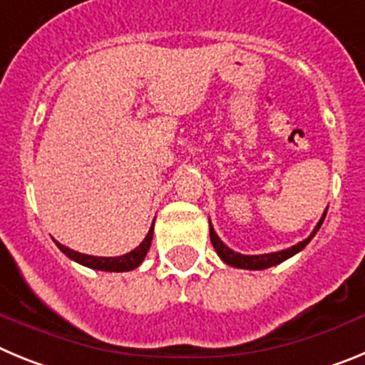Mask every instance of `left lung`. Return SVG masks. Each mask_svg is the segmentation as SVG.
I'll use <instances>...</instances> for the list:
<instances>
[{"mask_svg": "<svg viewBox=\"0 0 365 365\" xmlns=\"http://www.w3.org/2000/svg\"><path fill=\"white\" fill-rule=\"evenodd\" d=\"M325 214H327V210L324 212V215H322V219L318 221V225L314 227V230H312V234L309 235L307 240L299 241L298 245H294V247L291 248H285V250H279V252H270V254H259V256H245V254H240V252H234L232 248H228L227 245L222 243L221 240H219V235L215 234L214 227H212L210 222V240H212V245H214L215 252L219 254V257H221L227 265L230 267H235V269H247V270H263V269H269V267H274L278 265V263H282V261L289 259V257H292L294 254H298L299 250H303V248L307 247L309 241L312 240L316 235V232L320 230L322 222H324L325 219Z\"/></svg>", "mask_w": 365, "mask_h": 365, "instance_id": "left-lung-1", "label": "left lung"}]
</instances>
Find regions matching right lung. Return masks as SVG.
<instances>
[{
	"label": "right lung",
	"instance_id": "obj_1",
	"mask_svg": "<svg viewBox=\"0 0 365 365\" xmlns=\"http://www.w3.org/2000/svg\"><path fill=\"white\" fill-rule=\"evenodd\" d=\"M151 240H153V225H151L150 232L148 235L144 237V241L138 245L135 250L131 252L124 254V256H117V257H96V256H87V254H80V252H74L71 248L63 247L62 243H58V248L66 254L69 259L76 261L80 265L83 267H89V269H95V270H106V272H128V270H133L137 269L140 263L144 261L146 257L148 250L151 247Z\"/></svg>",
	"mask_w": 365,
	"mask_h": 365
}]
</instances>
